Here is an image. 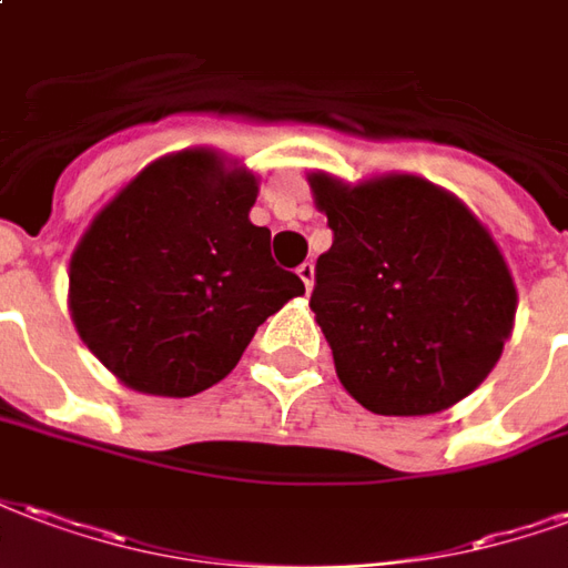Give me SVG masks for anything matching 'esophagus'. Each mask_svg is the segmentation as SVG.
I'll return each mask as SVG.
<instances>
[{
  "label": "esophagus",
  "mask_w": 568,
  "mask_h": 568,
  "mask_svg": "<svg viewBox=\"0 0 568 568\" xmlns=\"http://www.w3.org/2000/svg\"><path fill=\"white\" fill-rule=\"evenodd\" d=\"M296 275H300V278H302L305 290L314 287V266H312V263H302V266L296 268Z\"/></svg>",
  "instance_id": "34e87169"
}]
</instances>
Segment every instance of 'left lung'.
Masks as SVG:
<instances>
[{"instance_id":"1","label":"left lung","mask_w":568,"mask_h":568,"mask_svg":"<svg viewBox=\"0 0 568 568\" xmlns=\"http://www.w3.org/2000/svg\"><path fill=\"white\" fill-rule=\"evenodd\" d=\"M333 247L317 260L312 312L335 375L375 415H438L503 357L517 287L499 244L450 190L408 172L308 175Z\"/></svg>"}]
</instances>
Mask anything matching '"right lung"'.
I'll list each match as a JSON object with an SVG mask.
<instances>
[{"label":"right lung","mask_w":568,"mask_h":568,"mask_svg":"<svg viewBox=\"0 0 568 568\" xmlns=\"http://www.w3.org/2000/svg\"><path fill=\"white\" fill-rule=\"evenodd\" d=\"M260 178L214 148L165 153L87 226L69 260V314L132 390L193 396L223 381L256 326L305 293L251 223Z\"/></svg>","instance_id":"right-lung-1"}]
</instances>
